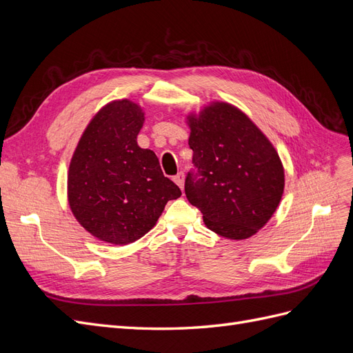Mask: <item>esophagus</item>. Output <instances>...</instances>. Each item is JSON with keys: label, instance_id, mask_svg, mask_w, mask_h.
Masks as SVG:
<instances>
[{"label": "esophagus", "instance_id": "34e87169", "mask_svg": "<svg viewBox=\"0 0 353 353\" xmlns=\"http://www.w3.org/2000/svg\"><path fill=\"white\" fill-rule=\"evenodd\" d=\"M174 181H175L176 185H178L181 190H184V172H178V174L174 176Z\"/></svg>", "mask_w": 353, "mask_h": 353}]
</instances>
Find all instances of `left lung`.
<instances>
[{
	"instance_id": "obj_1",
	"label": "left lung",
	"mask_w": 353,
	"mask_h": 353,
	"mask_svg": "<svg viewBox=\"0 0 353 353\" xmlns=\"http://www.w3.org/2000/svg\"><path fill=\"white\" fill-rule=\"evenodd\" d=\"M194 170L185 196L206 227L222 237L248 239L270 221L284 190L279 153L241 110L215 103L190 116Z\"/></svg>"
}]
</instances>
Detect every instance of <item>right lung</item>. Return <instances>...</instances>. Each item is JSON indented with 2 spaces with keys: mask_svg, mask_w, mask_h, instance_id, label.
Masks as SVG:
<instances>
[{
  "mask_svg": "<svg viewBox=\"0 0 353 353\" xmlns=\"http://www.w3.org/2000/svg\"><path fill=\"white\" fill-rule=\"evenodd\" d=\"M144 113L112 101L92 117L73 153L68 197L74 218L99 240L130 244L150 231L169 200L181 196L159 159L138 147Z\"/></svg>",
  "mask_w": 353,
  "mask_h": 353,
  "instance_id": "add662e5",
  "label": "right lung"
}]
</instances>
